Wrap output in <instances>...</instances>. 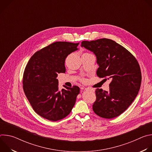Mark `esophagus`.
<instances>
[{
  "label": "esophagus",
  "instance_id": "obj_1",
  "mask_svg": "<svg viewBox=\"0 0 152 152\" xmlns=\"http://www.w3.org/2000/svg\"><path fill=\"white\" fill-rule=\"evenodd\" d=\"M81 89H83V90H88L87 88H81Z\"/></svg>",
  "mask_w": 152,
  "mask_h": 152
}]
</instances>
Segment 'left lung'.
Segmentation results:
<instances>
[{
	"label": "left lung",
	"instance_id": "8db88e82",
	"mask_svg": "<svg viewBox=\"0 0 152 152\" xmlns=\"http://www.w3.org/2000/svg\"><path fill=\"white\" fill-rule=\"evenodd\" d=\"M80 46L96 55L99 66L97 75L111 80L108 91L96 89L94 112L104 118L118 117L132 104L140 89L141 73L138 61L127 49L110 39L83 41Z\"/></svg>",
	"mask_w": 152,
	"mask_h": 152
}]
</instances>
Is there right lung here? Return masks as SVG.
Listing matches in <instances>:
<instances>
[{
  "mask_svg": "<svg viewBox=\"0 0 152 152\" xmlns=\"http://www.w3.org/2000/svg\"><path fill=\"white\" fill-rule=\"evenodd\" d=\"M79 43L58 41L35 53L23 74L25 94L35 112L47 120L56 121L72 111L80 89L63 85L58 89V73L66 72L65 60L78 50Z\"/></svg>",
  "mask_w": 152,
  "mask_h": 152,
  "instance_id": "add662e5",
  "label": "right lung"
}]
</instances>
